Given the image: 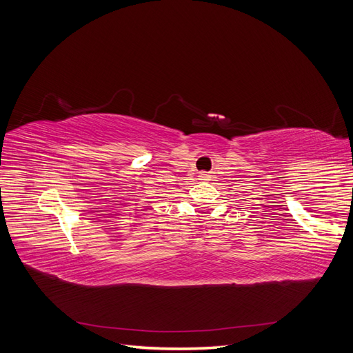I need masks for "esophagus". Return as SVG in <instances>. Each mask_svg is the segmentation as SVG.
Listing matches in <instances>:
<instances>
[{
	"label": "esophagus",
	"mask_w": 353,
	"mask_h": 353,
	"mask_svg": "<svg viewBox=\"0 0 353 353\" xmlns=\"http://www.w3.org/2000/svg\"><path fill=\"white\" fill-rule=\"evenodd\" d=\"M199 179H200V181H209L210 176H209V174H206V172H200Z\"/></svg>",
	"instance_id": "esophagus-1"
}]
</instances>
